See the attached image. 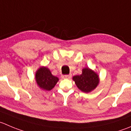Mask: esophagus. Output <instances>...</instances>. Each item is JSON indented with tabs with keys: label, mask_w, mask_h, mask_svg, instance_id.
Instances as JSON below:
<instances>
[{
	"label": "esophagus",
	"mask_w": 131,
	"mask_h": 131,
	"mask_svg": "<svg viewBox=\"0 0 131 131\" xmlns=\"http://www.w3.org/2000/svg\"><path fill=\"white\" fill-rule=\"evenodd\" d=\"M72 75H64L62 76V78L63 79H69L71 78Z\"/></svg>",
	"instance_id": "34e87169"
}]
</instances>
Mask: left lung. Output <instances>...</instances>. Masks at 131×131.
I'll return each instance as SVG.
<instances>
[{
  "mask_svg": "<svg viewBox=\"0 0 131 131\" xmlns=\"http://www.w3.org/2000/svg\"><path fill=\"white\" fill-rule=\"evenodd\" d=\"M72 79L77 88L84 93H90L95 90L100 81L97 73L87 67L82 70L81 75L73 76Z\"/></svg>",
  "mask_w": 131,
  "mask_h": 131,
  "instance_id": "obj_1",
  "label": "left lung"
}]
</instances>
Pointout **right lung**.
I'll use <instances>...</instances> for the list:
<instances>
[{
	"mask_svg": "<svg viewBox=\"0 0 131 131\" xmlns=\"http://www.w3.org/2000/svg\"><path fill=\"white\" fill-rule=\"evenodd\" d=\"M35 81L40 89L50 91L56 86L59 78L53 75L47 67H41L35 73Z\"/></svg>",
	"mask_w": 131,
	"mask_h": 131,
	"instance_id": "right-lung-1",
	"label": "right lung"
}]
</instances>
